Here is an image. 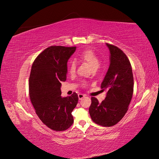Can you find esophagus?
Instances as JSON below:
<instances>
[{"mask_svg":"<svg viewBox=\"0 0 159 159\" xmlns=\"http://www.w3.org/2000/svg\"><path fill=\"white\" fill-rule=\"evenodd\" d=\"M84 97H85V95H84V94H81V93L78 94V98H79V99H80V100L82 99Z\"/></svg>","mask_w":159,"mask_h":159,"instance_id":"esophagus-1","label":"esophagus"}]
</instances>
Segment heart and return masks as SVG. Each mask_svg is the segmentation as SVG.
Segmentation results:
<instances>
[{
    "label": "heart",
    "instance_id": "heart-1",
    "mask_svg": "<svg viewBox=\"0 0 159 159\" xmlns=\"http://www.w3.org/2000/svg\"><path fill=\"white\" fill-rule=\"evenodd\" d=\"M80 59L86 62L91 68V70H97L100 65V61L95 53L90 50L84 51L80 55ZM76 69V64L74 61H71L69 65V72L71 74H74Z\"/></svg>",
    "mask_w": 159,
    "mask_h": 159
}]
</instances>
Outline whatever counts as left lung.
<instances>
[{
    "mask_svg": "<svg viewBox=\"0 0 159 159\" xmlns=\"http://www.w3.org/2000/svg\"><path fill=\"white\" fill-rule=\"evenodd\" d=\"M110 64L101 85L107 91L102 102L92 97L89 112L92 121L103 127H111L124 117L133 93L134 80L128 57L119 48L109 44Z\"/></svg>",
    "mask_w": 159,
    "mask_h": 159,
    "instance_id": "1",
    "label": "left lung"
}]
</instances>
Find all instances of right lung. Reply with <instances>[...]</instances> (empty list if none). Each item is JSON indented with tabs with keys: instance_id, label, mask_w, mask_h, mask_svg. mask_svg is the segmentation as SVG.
I'll return each mask as SVG.
<instances>
[{
	"instance_id": "add662e5",
	"label": "right lung",
	"mask_w": 159,
	"mask_h": 159,
	"mask_svg": "<svg viewBox=\"0 0 159 159\" xmlns=\"http://www.w3.org/2000/svg\"><path fill=\"white\" fill-rule=\"evenodd\" d=\"M76 47L50 46L38 56L29 78L30 101L38 117L56 131L68 129L74 123L71 112L78 102L74 93L61 97V81L66 80L67 63Z\"/></svg>"
}]
</instances>
